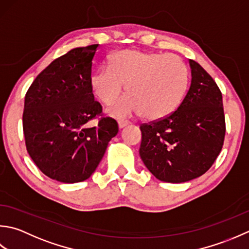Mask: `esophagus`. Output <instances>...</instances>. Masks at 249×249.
Returning <instances> with one entry per match:
<instances>
[{"label":"esophagus","instance_id":"34e87169","mask_svg":"<svg viewBox=\"0 0 249 249\" xmlns=\"http://www.w3.org/2000/svg\"><path fill=\"white\" fill-rule=\"evenodd\" d=\"M129 124H130L129 121H125V120H119V121H118V126H119V129H123V128H124V126L129 125Z\"/></svg>","mask_w":249,"mask_h":249}]
</instances>
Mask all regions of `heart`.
I'll list each match as a JSON object with an SVG mask.
<instances>
[{"instance_id":"obj_1","label":"heart","mask_w":249,"mask_h":249,"mask_svg":"<svg viewBox=\"0 0 249 249\" xmlns=\"http://www.w3.org/2000/svg\"><path fill=\"white\" fill-rule=\"evenodd\" d=\"M96 95L106 105H114L126 88L128 100L111 110L116 117L140 113L148 120L169 116L184 100L189 86V71L179 57L172 53L124 50L116 53L110 71L95 76Z\"/></svg>"}]
</instances>
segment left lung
I'll use <instances>...</instances> for the list:
<instances>
[{
	"mask_svg": "<svg viewBox=\"0 0 249 249\" xmlns=\"http://www.w3.org/2000/svg\"><path fill=\"white\" fill-rule=\"evenodd\" d=\"M191 85L185 99L166 117L141 124L140 156L156 178L189 181L210 170L226 134L222 94L215 80L189 60Z\"/></svg>",
	"mask_w": 249,
	"mask_h": 249,
	"instance_id": "1",
	"label": "left lung"
}]
</instances>
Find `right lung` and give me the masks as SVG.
<instances>
[{
  "label": "right lung",
  "mask_w": 249,
  "mask_h": 249,
  "mask_svg": "<svg viewBox=\"0 0 249 249\" xmlns=\"http://www.w3.org/2000/svg\"><path fill=\"white\" fill-rule=\"evenodd\" d=\"M99 46L74 48L53 60L25 94L28 153L45 175L65 184L88 179L118 133L117 121L103 116L92 93L91 69Z\"/></svg>",
  "instance_id": "1"
}]
</instances>
